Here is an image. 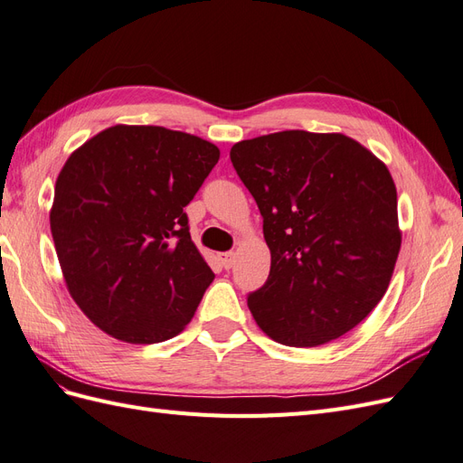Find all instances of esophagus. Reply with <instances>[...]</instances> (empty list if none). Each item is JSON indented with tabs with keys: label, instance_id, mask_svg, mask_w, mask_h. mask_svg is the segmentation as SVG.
Listing matches in <instances>:
<instances>
[{
	"label": "esophagus",
	"instance_id": "1",
	"mask_svg": "<svg viewBox=\"0 0 463 463\" xmlns=\"http://www.w3.org/2000/svg\"><path fill=\"white\" fill-rule=\"evenodd\" d=\"M220 260H222L223 269H232L233 262H235V255H233V253H222V255H220Z\"/></svg>",
	"mask_w": 463,
	"mask_h": 463
}]
</instances>
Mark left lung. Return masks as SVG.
<instances>
[{
  "label": "left lung",
  "mask_w": 463,
  "mask_h": 463,
  "mask_svg": "<svg viewBox=\"0 0 463 463\" xmlns=\"http://www.w3.org/2000/svg\"><path fill=\"white\" fill-rule=\"evenodd\" d=\"M270 249L266 284L249 293L259 328L315 347L355 328L384 298L398 260V194L384 162L342 133L279 131L235 143Z\"/></svg>",
  "instance_id": "left-lung-1"
}]
</instances>
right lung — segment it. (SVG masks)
<instances>
[{"label":"right lung","instance_id":"add662e5","mask_svg":"<svg viewBox=\"0 0 463 463\" xmlns=\"http://www.w3.org/2000/svg\"><path fill=\"white\" fill-rule=\"evenodd\" d=\"M218 158V146L201 137L114 125L61 167L50 228L65 286L116 340L174 338L213 284L184 208Z\"/></svg>","mask_w":463,"mask_h":463}]
</instances>
